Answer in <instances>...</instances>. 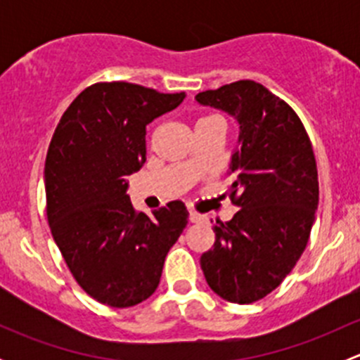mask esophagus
Returning a JSON list of instances; mask_svg holds the SVG:
<instances>
[{
    "label": "esophagus",
    "instance_id": "1",
    "mask_svg": "<svg viewBox=\"0 0 360 360\" xmlns=\"http://www.w3.org/2000/svg\"><path fill=\"white\" fill-rule=\"evenodd\" d=\"M190 221L191 223H207V216H203V214L197 212V210H191L190 212Z\"/></svg>",
    "mask_w": 360,
    "mask_h": 360
}]
</instances>
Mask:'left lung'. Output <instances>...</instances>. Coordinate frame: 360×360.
I'll return each mask as SVG.
<instances>
[{
  "label": "left lung",
  "instance_id": "obj_1",
  "mask_svg": "<svg viewBox=\"0 0 360 360\" xmlns=\"http://www.w3.org/2000/svg\"><path fill=\"white\" fill-rule=\"evenodd\" d=\"M195 99L238 123L230 193L240 210L216 221V242L200 266L217 296L254 303L281 285L308 244L319 205L314 150L292 108L261 83L240 79Z\"/></svg>",
  "mask_w": 360,
  "mask_h": 360
}]
</instances>
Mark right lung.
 I'll list each match as a JSON object with an SVG mask.
<instances>
[{
    "label": "right lung",
    "mask_w": 360,
    "mask_h": 360,
    "mask_svg": "<svg viewBox=\"0 0 360 360\" xmlns=\"http://www.w3.org/2000/svg\"><path fill=\"white\" fill-rule=\"evenodd\" d=\"M184 97L96 83L64 111L50 141L45 193L53 240L79 288L108 307H134L157 291L167 252L188 224L181 200L148 216L127 195V176L146 162V125Z\"/></svg>",
    "instance_id": "add662e5"
}]
</instances>
